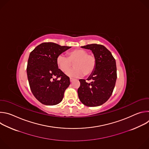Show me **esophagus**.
<instances>
[{"instance_id":"obj_1","label":"esophagus","mask_w":149,"mask_h":149,"mask_svg":"<svg viewBox=\"0 0 149 149\" xmlns=\"http://www.w3.org/2000/svg\"><path fill=\"white\" fill-rule=\"evenodd\" d=\"M74 79V78H70V81H71V82H72Z\"/></svg>"}]
</instances>
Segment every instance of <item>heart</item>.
I'll use <instances>...</instances> for the list:
<instances>
[{"mask_svg":"<svg viewBox=\"0 0 149 149\" xmlns=\"http://www.w3.org/2000/svg\"><path fill=\"white\" fill-rule=\"evenodd\" d=\"M74 63L75 68L72 70L68 71L72 68ZM58 68L63 73H67L70 77H80L91 75L94 71L96 66V58L95 56L82 49H75L69 51L67 57L62 55L56 58Z\"/></svg>","mask_w":149,"mask_h":149,"instance_id":"b5f03b06","label":"heart"}]
</instances>
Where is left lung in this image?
<instances>
[{"label":"left lung","instance_id":"obj_1","mask_svg":"<svg viewBox=\"0 0 149 149\" xmlns=\"http://www.w3.org/2000/svg\"><path fill=\"white\" fill-rule=\"evenodd\" d=\"M82 48L92 51L96 58L94 71L87 79H79L78 95L82 104L88 107L99 106L107 101L113 94L117 79L114 58L110 51L100 44H90Z\"/></svg>","mask_w":149,"mask_h":149}]
</instances>
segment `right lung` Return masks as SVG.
Here are the masks:
<instances>
[{"label": "right lung", "instance_id": "1", "mask_svg": "<svg viewBox=\"0 0 149 149\" xmlns=\"http://www.w3.org/2000/svg\"><path fill=\"white\" fill-rule=\"evenodd\" d=\"M70 48L44 42L30 53L26 68L29 84L33 95L42 104L54 105L62 100L70 79L58 68L56 58Z\"/></svg>", "mask_w": 149, "mask_h": 149}]
</instances>
